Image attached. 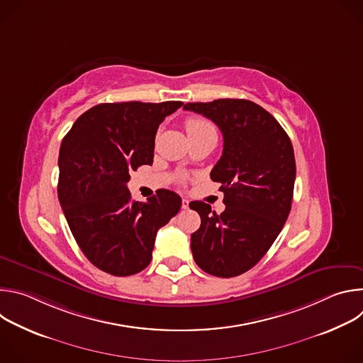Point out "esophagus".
<instances>
[{"mask_svg": "<svg viewBox=\"0 0 363 363\" xmlns=\"http://www.w3.org/2000/svg\"><path fill=\"white\" fill-rule=\"evenodd\" d=\"M189 208V201L188 199H182V210H188Z\"/></svg>", "mask_w": 363, "mask_h": 363, "instance_id": "34e87169", "label": "esophagus"}]
</instances>
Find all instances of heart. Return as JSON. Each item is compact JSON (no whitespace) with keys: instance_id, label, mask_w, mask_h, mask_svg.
I'll list each match as a JSON object with an SVG mask.
<instances>
[{"instance_id":"obj_1","label":"heart","mask_w":363,"mask_h":363,"mask_svg":"<svg viewBox=\"0 0 363 363\" xmlns=\"http://www.w3.org/2000/svg\"><path fill=\"white\" fill-rule=\"evenodd\" d=\"M185 130H186L189 138H194V136H198V135H202V133H206V132H211V130H216V129L210 122H206L205 119L189 118V119L185 121Z\"/></svg>"}]
</instances>
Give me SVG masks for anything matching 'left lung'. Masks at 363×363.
I'll use <instances>...</instances> for the list:
<instances>
[{
  "mask_svg": "<svg viewBox=\"0 0 363 363\" xmlns=\"http://www.w3.org/2000/svg\"><path fill=\"white\" fill-rule=\"evenodd\" d=\"M184 109L211 119L224 136L211 179L221 182L225 210L217 214L202 201L189 203L201 217L191 235L194 260L205 273L235 277L262 260L289 217L296 179L293 145L280 123L250 100L186 103Z\"/></svg>",
  "mask_w": 363,
  "mask_h": 363,
  "instance_id": "1",
  "label": "left lung"
}]
</instances>
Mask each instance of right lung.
Here are the masks:
<instances>
[{"instance_id": "obj_1", "label": "right lung", "mask_w": 363, "mask_h": 363, "mask_svg": "<svg viewBox=\"0 0 363 363\" xmlns=\"http://www.w3.org/2000/svg\"><path fill=\"white\" fill-rule=\"evenodd\" d=\"M182 105L101 103L62 142L59 201L80 250L101 272L123 277L146 269L158 230L181 210V196L169 189L138 202L126 184L132 171L153 162L160 125Z\"/></svg>"}]
</instances>
